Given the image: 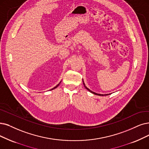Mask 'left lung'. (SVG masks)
I'll return each instance as SVG.
<instances>
[{
    "label": "left lung",
    "mask_w": 149,
    "mask_h": 149,
    "mask_svg": "<svg viewBox=\"0 0 149 149\" xmlns=\"http://www.w3.org/2000/svg\"><path fill=\"white\" fill-rule=\"evenodd\" d=\"M82 81H83V79H82ZM83 84H84V87H85V88H86V89H87V90L90 92H91V93H92L93 94H95V95H99V96H106V95H110V93L109 94H104V95H103V94H100V93H95V92H92V91H91L90 89L89 88H88L86 86V85H85V84H84V81H83Z\"/></svg>",
    "instance_id": "1"
}]
</instances>
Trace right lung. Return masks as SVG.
Listing matches in <instances>:
<instances>
[{
	"mask_svg": "<svg viewBox=\"0 0 149 149\" xmlns=\"http://www.w3.org/2000/svg\"><path fill=\"white\" fill-rule=\"evenodd\" d=\"M61 82H60V83H61ZM60 83H59V84H57V86H56V87H54V88H52V89H51V90H53V89H54V88H56V87H58V85H59V84H60Z\"/></svg>",
	"mask_w": 149,
	"mask_h": 149,
	"instance_id": "obj_1",
	"label": "right lung"
}]
</instances>
